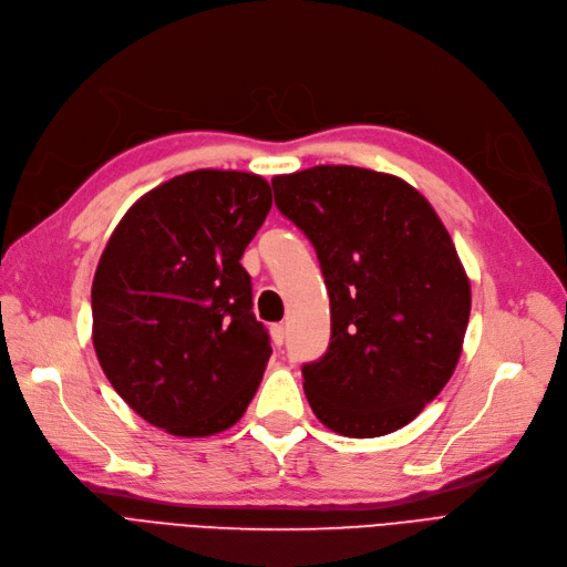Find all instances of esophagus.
<instances>
[{
  "label": "esophagus",
  "instance_id": "esophagus-1",
  "mask_svg": "<svg viewBox=\"0 0 567 567\" xmlns=\"http://www.w3.org/2000/svg\"><path fill=\"white\" fill-rule=\"evenodd\" d=\"M269 334H271V342H275V347H284V342H286V328L281 323L271 326Z\"/></svg>",
  "mask_w": 567,
  "mask_h": 567
}]
</instances>
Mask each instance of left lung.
<instances>
[{
    "mask_svg": "<svg viewBox=\"0 0 567 567\" xmlns=\"http://www.w3.org/2000/svg\"><path fill=\"white\" fill-rule=\"evenodd\" d=\"M271 188L313 244L330 296V347L302 368L311 410L339 435H389L458 365L472 298L456 246L393 174L319 165L275 176Z\"/></svg>",
    "mask_w": 567,
    "mask_h": 567,
    "instance_id": "left-lung-1",
    "label": "left lung"
}]
</instances>
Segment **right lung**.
I'll use <instances>...</instances> for the list:
<instances>
[{
  "label": "right lung",
  "instance_id": "right-lung-1",
  "mask_svg": "<svg viewBox=\"0 0 567 567\" xmlns=\"http://www.w3.org/2000/svg\"><path fill=\"white\" fill-rule=\"evenodd\" d=\"M269 209L258 174H181L134 202L100 258L97 360L132 410L169 435L223 433L260 386L271 347L239 260Z\"/></svg>",
  "mask_w": 567,
  "mask_h": 567
}]
</instances>
